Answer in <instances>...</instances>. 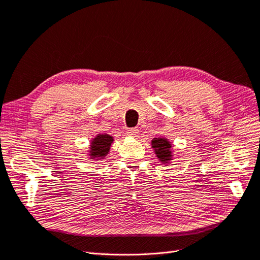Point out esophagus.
Listing matches in <instances>:
<instances>
[{"label":"esophagus","instance_id":"obj_1","mask_svg":"<svg viewBox=\"0 0 260 260\" xmlns=\"http://www.w3.org/2000/svg\"><path fill=\"white\" fill-rule=\"evenodd\" d=\"M126 135H128L129 137H132V138H137L138 135H139V130L136 129V128L129 129L128 131H126Z\"/></svg>","mask_w":260,"mask_h":260}]
</instances>
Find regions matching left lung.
<instances>
[{
  "instance_id": "left-lung-1",
  "label": "left lung",
  "mask_w": 260,
  "mask_h": 260,
  "mask_svg": "<svg viewBox=\"0 0 260 260\" xmlns=\"http://www.w3.org/2000/svg\"><path fill=\"white\" fill-rule=\"evenodd\" d=\"M151 143L161 162L167 164V161L171 160V143L166 138H154Z\"/></svg>"
}]
</instances>
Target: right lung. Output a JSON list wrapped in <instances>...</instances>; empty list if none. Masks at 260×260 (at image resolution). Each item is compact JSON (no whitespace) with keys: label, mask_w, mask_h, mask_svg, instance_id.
I'll return each mask as SVG.
<instances>
[{"label":"right lung","mask_w":260,"mask_h":260,"mask_svg":"<svg viewBox=\"0 0 260 260\" xmlns=\"http://www.w3.org/2000/svg\"><path fill=\"white\" fill-rule=\"evenodd\" d=\"M113 138L109 135H99L92 140L90 147L91 159H103L110 151Z\"/></svg>","instance_id":"1"}]
</instances>
